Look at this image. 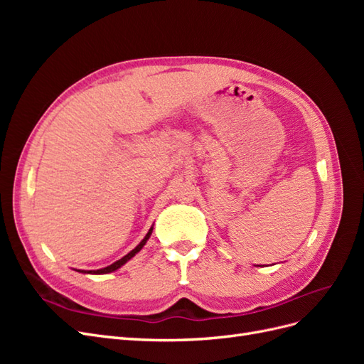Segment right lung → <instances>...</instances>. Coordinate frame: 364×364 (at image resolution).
Wrapping results in <instances>:
<instances>
[{"label":"right lung","instance_id":"1","mask_svg":"<svg viewBox=\"0 0 364 364\" xmlns=\"http://www.w3.org/2000/svg\"><path fill=\"white\" fill-rule=\"evenodd\" d=\"M151 232H153V226L149 229V232H147V235L141 240V243L135 247V249H132L126 257H123L121 259H118V261H115L114 264H111V266H107V267H103V269H98V270H75V272H80V273H90V274H106V273H112V272H115V270H118L121 266H124V264L129 261V259H132L134 258L136 253L144 247V245L147 243V240L150 238V235H151Z\"/></svg>","mask_w":364,"mask_h":364}]
</instances>
